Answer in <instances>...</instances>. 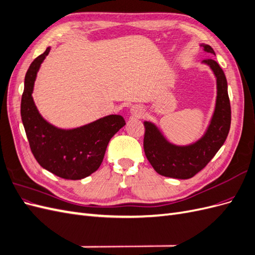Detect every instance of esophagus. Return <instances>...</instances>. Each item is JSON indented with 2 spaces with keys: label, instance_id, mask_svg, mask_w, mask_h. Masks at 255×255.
<instances>
[{
  "label": "esophagus",
  "instance_id": "1",
  "mask_svg": "<svg viewBox=\"0 0 255 255\" xmlns=\"http://www.w3.org/2000/svg\"><path fill=\"white\" fill-rule=\"evenodd\" d=\"M130 114L137 118H140L141 116L144 114V110L141 105H133L130 107Z\"/></svg>",
  "mask_w": 255,
  "mask_h": 255
}]
</instances>
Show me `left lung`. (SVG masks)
Wrapping results in <instances>:
<instances>
[{
    "label": "left lung",
    "instance_id": "1",
    "mask_svg": "<svg viewBox=\"0 0 255 255\" xmlns=\"http://www.w3.org/2000/svg\"><path fill=\"white\" fill-rule=\"evenodd\" d=\"M206 53L216 55L211 45L201 43ZM210 67L216 78L217 96L214 113L205 133L189 144H175L167 139L158 126L144 121L143 149L146 158L158 174L186 180L197 174L210 163L225 143L231 126V105L228 95V83L225 72L212 58L202 61Z\"/></svg>",
    "mask_w": 255,
    "mask_h": 255
}]
</instances>
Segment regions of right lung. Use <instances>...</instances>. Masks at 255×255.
<instances>
[{
	"label": "right lung",
	"mask_w": 255,
	"mask_h": 255,
	"mask_svg": "<svg viewBox=\"0 0 255 255\" xmlns=\"http://www.w3.org/2000/svg\"><path fill=\"white\" fill-rule=\"evenodd\" d=\"M51 47L38 56L25 74L21 119L36 160L45 170L66 180H82L102 164L111 138L126 126L120 115H109L74 128L51 125L37 110L33 99L37 73Z\"/></svg>",
	"instance_id": "1"
}]
</instances>
